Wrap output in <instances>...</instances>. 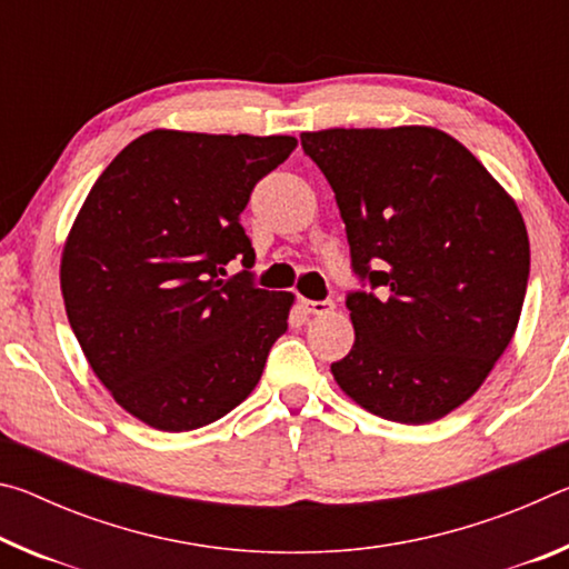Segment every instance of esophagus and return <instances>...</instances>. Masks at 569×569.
Returning <instances> with one entry per match:
<instances>
[{
	"instance_id": "esophagus-1",
	"label": "esophagus",
	"mask_w": 569,
	"mask_h": 569,
	"mask_svg": "<svg viewBox=\"0 0 569 569\" xmlns=\"http://www.w3.org/2000/svg\"><path fill=\"white\" fill-rule=\"evenodd\" d=\"M303 308L313 316H323L333 311V301L331 298H323V301H303Z\"/></svg>"
}]
</instances>
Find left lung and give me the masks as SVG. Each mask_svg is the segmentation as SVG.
Segmentation results:
<instances>
[{
	"mask_svg": "<svg viewBox=\"0 0 569 569\" xmlns=\"http://www.w3.org/2000/svg\"><path fill=\"white\" fill-rule=\"evenodd\" d=\"M336 192L356 341L333 379L366 411L427 423L465 403L512 341L529 278L515 200L435 128L303 132Z\"/></svg>",
	"mask_w": 569,
	"mask_h": 569,
	"instance_id": "8db88e82",
	"label": "left lung"
}]
</instances>
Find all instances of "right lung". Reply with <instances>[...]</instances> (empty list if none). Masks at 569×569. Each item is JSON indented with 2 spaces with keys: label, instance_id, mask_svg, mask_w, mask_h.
Here are the masks:
<instances>
[{
  "label": "right lung",
  "instance_id": "add662e5",
  "mask_svg": "<svg viewBox=\"0 0 569 569\" xmlns=\"http://www.w3.org/2000/svg\"><path fill=\"white\" fill-rule=\"evenodd\" d=\"M296 146L288 134L152 130L84 200L62 253L67 319L114 401L150 427L226 417L286 333L293 296L253 283L240 213ZM233 257L244 271L220 279Z\"/></svg>",
  "mask_w": 569,
  "mask_h": 569
}]
</instances>
